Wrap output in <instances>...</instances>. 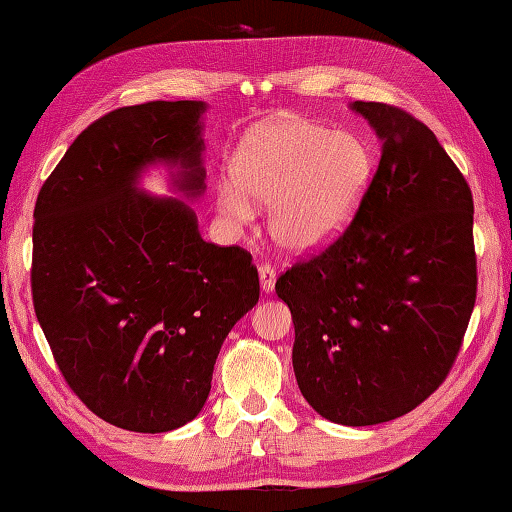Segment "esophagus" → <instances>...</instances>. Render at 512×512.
<instances>
[{"mask_svg":"<svg viewBox=\"0 0 512 512\" xmlns=\"http://www.w3.org/2000/svg\"><path fill=\"white\" fill-rule=\"evenodd\" d=\"M258 278H260V289L265 291V294H271L276 287V269L271 265H260L258 267Z\"/></svg>","mask_w":512,"mask_h":512,"instance_id":"1","label":"esophagus"}]
</instances>
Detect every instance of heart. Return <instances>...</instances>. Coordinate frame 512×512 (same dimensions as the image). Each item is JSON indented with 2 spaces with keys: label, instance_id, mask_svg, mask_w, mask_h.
<instances>
[{
  "label": "heart",
  "instance_id": "b5f03b06",
  "mask_svg": "<svg viewBox=\"0 0 512 512\" xmlns=\"http://www.w3.org/2000/svg\"><path fill=\"white\" fill-rule=\"evenodd\" d=\"M375 172L371 145L353 132L287 117L249 130L218 183V207L249 221L269 205V234L289 254H318L356 221Z\"/></svg>",
  "mask_w": 512,
  "mask_h": 512
}]
</instances>
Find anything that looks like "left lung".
I'll list each match as a JSON object with an SVG mask.
<instances>
[{
	"instance_id": "8db88e82",
	"label": "left lung",
	"mask_w": 512,
	"mask_h": 512,
	"mask_svg": "<svg viewBox=\"0 0 512 512\" xmlns=\"http://www.w3.org/2000/svg\"><path fill=\"white\" fill-rule=\"evenodd\" d=\"M349 108L382 143L378 172L347 234L287 269L276 294L302 398L329 422L371 426L413 411L453 367L477 294L473 196L424 123Z\"/></svg>"
}]
</instances>
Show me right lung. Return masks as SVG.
I'll list each match as a JSON object with an SVG mask.
<instances>
[{"label": "right lung", "instance_id": "right-lung-1", "mask_svg": "<svg viewBox=\"0 0 512 512\" xmlns=\"http://www.w3.org/2000/svg\"><path fill=\"white\" fill-rule=\"evenodd\" d=\"M205 101H150L88 125L35 205L33 302L61 373L119 429L192 422L227 333L258 302L241 247L205 243ZM169 170L179 199L140 187Z\"/></svg>", "mask_w": 512, "mask_h": 512}]
</instances>
